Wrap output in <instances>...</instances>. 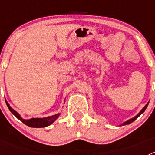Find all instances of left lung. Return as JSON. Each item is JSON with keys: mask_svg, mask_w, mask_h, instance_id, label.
<instances>
[{"mask_svg": "<svg viewBox=\"0 0 155 155\" xmlns=\"http://www.w3.org/2000/svg\"><path fill=\"white\" fill-rule=\"evenodd\" d=\"M147 105H148V103H147V105H145L144 107H143V109H142V110H141V111H140V113H138V114H137V116H135V117H134V118L130 119V120H127V122H125V123H124V124H122V125H120V126H124V125H127V124H131V123H132V122H134V120H137V118H138V117H139V116H140V115H141V114H142V113H143V112H144V111H145V109H146V108H147Z\"/></svg>", "mask_w": 155, "mask_h": 155, "instance_id": "8db88e82", "label": "left lung"}]
</instances>
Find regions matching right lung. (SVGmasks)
Here are the masks:
<instances>
[{
  "instance_id": "add662e5",
  "label": "right lung",
  "mask_w": 155,
  "mask_h": 155,
  "mask_svg": "<svg viewBox=\"0 0 155 155\" xmlns=\"http://www.w3.org/2000/svg\"><path fill=\"white\" fill-rule=\"evenodd\" d=\"M6 104L7 105H8L9 110L12 112V114L15 115V116L18 120H21L23 124H25V125L28 126V127H30L40 128V127H48V126H50V124H53V122L55 121V120L58 118V116H60V113H58V114L57 115L50 116V117H46V118H32V119H30V120H23L21 116H19L18 113L11 107L10 105H9V104L7 102V101H6Z\"/></svg>"
}]
</instances>
